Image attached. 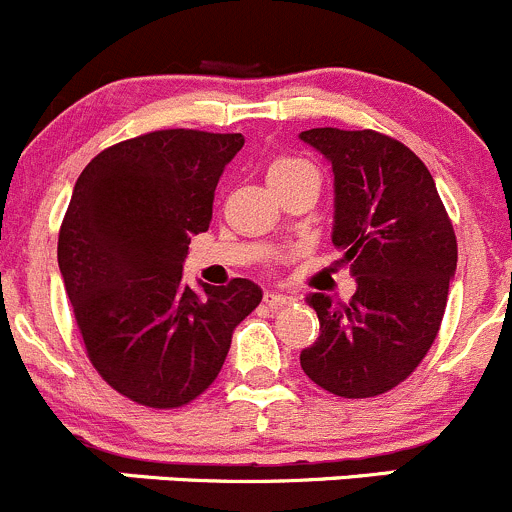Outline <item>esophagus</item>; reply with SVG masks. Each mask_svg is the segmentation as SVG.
Here are the masks:
<instances>
[{
    "label": "esophagus",
    "instance_id": "obj_1",
    "mask_svg": "<svg viewBox=\"0 0 512 512\" xmlns=\"http://www.w3.org/2000/svg\"><path fill=\"white\" fill-rule=\"evenodd\" d=\"M263 301H266L268 308H281V306H286V303H291L293 296H288V293H273V291H268L266 296H263Z\"/></svg>",
    "mask_w": 512,
    "mask_h": 512
}]
</instances>
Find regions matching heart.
Masks as SVG:
<instances>
[{
  "mask_svg": "<svg viewBox=\"0 0 512 512\" xmlns=\"http://www.w3.org/2000/svg\"><path fill=\"white\" fill-rule=\"evenodd\" d=\"M303 166H311V164H306V161H301V159H286V156H283V159H276L271 166H268V176L288 174V171L303 169Z\"/></svg>",
  "mask_w": 512,
  "mask_h": 512,
  "instance_id": "b5f03b06",
  "label": "heart"
}]
</instances>
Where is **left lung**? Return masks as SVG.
Instances as JSON below:
<instances>
[{"label":"left lung","instance_id":"obj_1","mask_svg":"<svg viewBox=\"0 0 512 512\" xmlns=\"http://www.w3.org/2000/svg\"><path fill=\"white\" fill-rule=\"evenodd\" d=\"M298 139L331 164V239L358 283L348 303L308 293L321 336L301 351V368L341 398L381 396L438 336L458 263L453 224L426 164L401 141L331 126Z\"/></svg>","mask_w":512,"mask_h":512}]
</instances>
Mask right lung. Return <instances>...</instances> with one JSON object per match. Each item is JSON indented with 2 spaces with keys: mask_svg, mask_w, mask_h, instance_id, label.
<instances>
[{
  "mask_svg": "<svg viewBox=\"0 0 512 512\" xmlns=\"http://www.w3.org/2000/svg\"><path fill=\"white\" fill-rule=\"evenodd\" d=\"M241 134L164 129L109 146L74 184L59 271L86 356L114 391L179 408L219 376L234 328L261 303L249 278L196 293L181 271L209 229L214 191Z\"/></svg>",
  "mask_w": 512,
  "mask_h": 512,
  "instance_id": "add662e5",
  "label": "right lung"
}]
</instances>
